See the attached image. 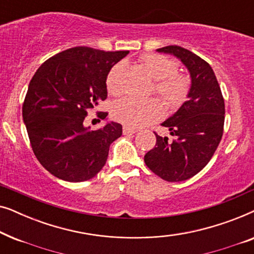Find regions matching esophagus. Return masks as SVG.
Segmentation results:
<instances>
[{
    "instance_id": "34e87169",
    "label": "esophagus",
    "mask_w": 254,
    "mask_h": 254,
    "mask_svg": "<svg viewBox=\"0 0 254 254\" xmlns=\"http://www.w3.org/2000/svg\"><path fill=\"white\" fill-rule=\"evenodd\" d=\"M136 131H137L136 128L130 127V126H127V125H125V126L123 127V133H124V135L134 134V133H136Z\"/></svg>"
}]
</instances>
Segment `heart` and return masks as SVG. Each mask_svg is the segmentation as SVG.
<instances>
[{"mask_svg":"<svg viewBox=\"0 0 254 254\" xmlns=\"http://www.w3.org/2000/svg\"><path fill=\"white\" fill-rule=\"evenodd\" d=\"M141 64L156 81L155 92L161 96L170 110H177L185 103L190 91V81L189 76L177 72L178 64L175 60L161 54H145L141 58ZM124 70L125 64L119 62L107 74L106 88L111 95L123 93ZM163 112L162 103L155 98L141 100L128 97L119 100L113 107V116L118 121L134 127L154 123L162 118Z\"/></svg>","mask_w":254,"mask_h":254,"instance_id":"heart-1","label":"heart"}]
</instances>
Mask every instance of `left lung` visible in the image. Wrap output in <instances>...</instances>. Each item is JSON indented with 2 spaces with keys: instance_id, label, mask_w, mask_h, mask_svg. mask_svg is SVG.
I'll return each mask as SVG.
<instances>
[{
  "instance_id": "8db88e82",
  "label": "left lung",
  "mask_w": 254,
  "mask_h": 254,
  "mask_svg": "<svg viewBox=\"0 0 254 254\" xmlns=\"http://www.w3.org/2000/svg\"><path fill=\"white\" fill-rule=\"evenodd\" d=\"M175 55L190 75V91L185 103L162 126L173 140L156 135V145L144 156L145 165L166 182L192 178L208 164L220 144L224 126V99L209 64L180 46L158 48Z\"/></svg>"
}]
</instances>
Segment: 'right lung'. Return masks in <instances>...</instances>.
Masks as SVG:
<instances>
[{
  "instance_id": "obj_1",
  "label": "right lung",
  "mask_w": 254,
  "mask_h": 254,
  "mask_svg": "<svg viewBox=\"0 0 254 254\" xmlns=\"http://www.w3.org/2000/svg\"><path fill=\"white\" fill-rule=\"evenodd\" d=\"M128 51L105 52L72 47L48 59L31 79L23 104V120L40 164L59 179L85 182L105 165L110 145L123 126L107 123L90 130L88 111L107 97L106 77ZM106 112H100L105 119Z\"/></svg>"
}]
</instances>
